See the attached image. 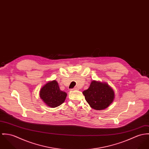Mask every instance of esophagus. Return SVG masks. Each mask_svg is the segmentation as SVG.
<instances>
[{
  "mask_svg": "<svg viewBox=\"0 0 149 149\" xmlns=\"http://www.w3.org/2000/svg\"><path fill=\"white\" fill-rule=\"evenodd\" d=\"M72 90H78V88H77V87H75V88H72Z\"/></svg>",
  "mask_w": 149,
  "mask_h": 149,
  "instance_id": "34e87169",
  "label": "esophagus"
}]
</instances>
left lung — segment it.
I'll use <instances>...</instances> for the list:
<instances>
[{"label":"left lung","mask_w":149,"mask_h":149,"mask_svg":"<svg viewBox=\"0 0 149 149\" xmlns=\"http://www.w3.org/2000/svg\"><path fill=\"white\" fill-rule=\"evenodd\" d=\"M90 106L97 110L107 108L114 101V90L107 83L93 81L88 89L83 91Z\"/></svg>","instance_id":"left-lung-1"}]
</instances>
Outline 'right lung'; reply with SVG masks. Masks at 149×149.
Returning a JSON list of instances; mask_svg holds the SVG:
<instances>
[{
    "label": "right lung",
    "mask_w": 149,
    "mask_h": 149,
    "mask_svg": "<svg viewBox=\"0 0 149 149\" xmlns=\"http://www.w3.org/2000/svg\"><path fill=\"white\" fill-rule=\"evenodd\" d=\"M39 96L47 106L54 108L65 102L67 93L61 90L58 82L54 80L43 86L40 90Z\"/></svg>",
    "instance_id": "obj_1"
}]
</instances>
